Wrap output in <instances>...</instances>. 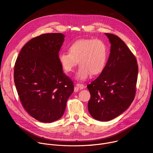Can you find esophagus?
<instances>
[{
	"mask_svg": "<svg viewBox=\"0 0 153 153\" xmlns=\"http://www.w3.org/2000/svg\"><path fill=\"white\" fill-rule=\"evenodd\" d=\"M76 87H78V88H79V89H83L85 87L84 85H83V84H80V83H77V84L76 85Z\"/></svg>",
	"mask_w": 153,
	"mask_h": 153,
	"instance_id": "1",
	"label": "esophagus"
}]
</instances>
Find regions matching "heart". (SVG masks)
Returning <instances> with one entry per match:
<instances>
[{
    "label": "heart",
    "instance_id": "1",
    "mask_svg": "<svg viewBox=\"0 0 153 153\" xmlns=\"http://www.w3.org/2000/svg\"><path fill=\"white\" fill-rule=\"evenodd\" d=\"M68 51L70 53H60L58 59L67 73L72 72L79 62L80 65L75 76L78 80H85L91 74H101L108 59L107 45L100 39L76 40L69 46Z\"/></svg>",
    "mask_w": 153,
    "mask_h": 153
}]
</instances>
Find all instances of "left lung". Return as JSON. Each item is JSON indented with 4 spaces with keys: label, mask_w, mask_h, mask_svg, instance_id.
I'll return each mask as SVG.
<instances>
[{
    "label": "left lung",
    "mask_w": 153,
    "mask_h": 153,
    "mask_svg": "<svg viewBox=\"0 0 153 153\" xmlns=\"http://www.w3.org/2000/svg\"><path fill=\"white\" fill-rule=\"evenodd\" d=\"M111 53L100 75L87 85L91 94L89 114L100 121H109L130 105L136 94L138 64L135 56L117 36L105 33Z\"/></svg>",
    "instance_id": "8db88e82"
}]
</instances>
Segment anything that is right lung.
I'll use <instances>...</instances> for the list:
<instances>
[{
	"instance_id": "right-lung-1",
	"label": "right lung",
	"mask_w": 153,
	"mask_h": 153,
	"mask_svg": "<svg viewBox=\"0 0 153 153\" xmlns=\"http://www.w3.org/2000/svg\"><path fill=\"white\" fill-rule=\"evenodd\" d=\"M64 37L62 33H46L33 38L15 64L14 82L22 104L41 122L59 119L74 91L73 81L63 72L58 59Z\"/></svg>"
}]
</instances>
